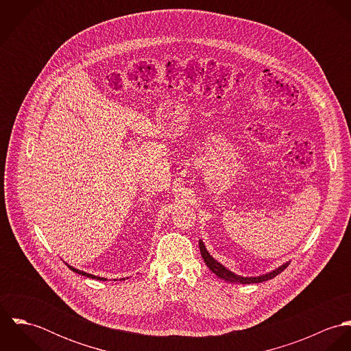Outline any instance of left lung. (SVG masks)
<instances>
[{"mask_svg": "<svg viewBox=\"0 0 351 351\" xmlns=\"http://www.w3.org/2000/svg\"><path fill=\"white\" fill-rule=\"evenodd\" d=\"M199 246H200V252L205 265L212 270V273H215L219 278L227 281V282H235V284H258V282H263V281H267V280H271L274 278L276 276H278L281 271H284L289 262H285L284 265L278 266L277 269L266 273V274H262V276H256V277H243V276H238L235 274L234 271L228 270L226 266H223L220 262H217L208 251L205 249L202 241H199Z\"/></svg>", "mask_w": 351, "mask_h": 351, "instance_id": "left-lung-1", "label": "left lung"}]
</instances>
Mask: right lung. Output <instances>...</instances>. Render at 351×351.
Returning <instances> with one entry per match:
<instances>
[{"instance_id":"right-lung-1","label":"right lung","mask_w":351,"mask_h":351,"mask_svg":"<svg viewBox=\"0 0 351 351\" xmlns=\"http://www.w3.org/2000/svg\"><path fill=\"white\" fill-rule=\"evenodd\" d=\"M67 265V263H66ZM74 273H78V274H81V276H85V277H89V278H95V280H100V281H106L108 278H104V277H99V276H93V274H90V273H86V271H82V270H80V269H75V267H73V266H70V265H67ZM120 280H125V278H120ZM116 281V280H114Z\"/></svg>"}]
</instances>
